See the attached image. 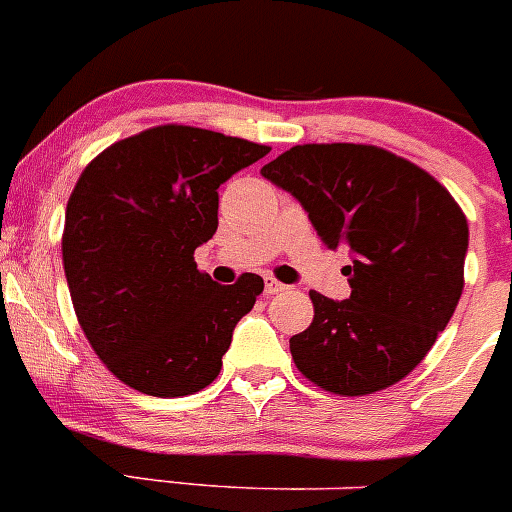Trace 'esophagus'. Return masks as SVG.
I'll list each match as a JSON object with an SVG mask.
<instances>
[{"label":"esophagus","instance_id":"34e87169","mask_svg":"<svg viewBox=\"0 0 512 512\" xmlns=\"http://www.w3.org/2000/svg\"><path fill=\"white\" fill-rule=\"evenodd\" d=\"M287 289V285H282V282L277 280H267L265 282V294L267 297H272V294H282Z\"/></svg>","mask_w":512,"mask_h":512}]
</instances>
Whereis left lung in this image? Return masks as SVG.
<instances>
[{"mask_svg":"<svg viewBox=\"0 0 512 512\" xmlns=\"http://www.w3.org/2000/svg\"><path fill=\"white\" fill-rule=\"evenodd\" d=\"M262 175L299 200L329 250L347 247L352 294L309 292L314 319L289 339L324 391L366 396L404 379L451 322L463 292L468 220L433 175L359 143L294 146Z\"/></svg>","mask_w":512,"mask_h":512,"instance_id":"1","label":"left lung"}]
</instances>
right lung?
I'll list each match as a JSON object with an SVG mask.
<instances>
[{"mask_svg":"<svg viewBox=\"0 0 512 512\" xmlns=\"http://www.w3.org/2000/svg\"><path fill=\"white\" fill-rule=\"evenodd\" d=\"M270 148L193 126H156L98 153L66 205L61 255L86 339L116 379L148 396L213 384L235 324L265 289L218 285L195 247L218 230V188Z\"/></svg>","mask_w":512,"mask_h":512,"instance_id":"add662e5","label":"right lung"}]
</instances>
